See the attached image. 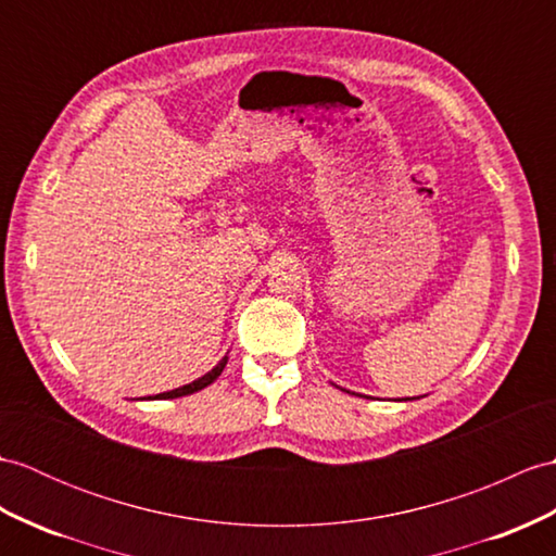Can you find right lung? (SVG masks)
<instances>
[{
    "instance_id": "obj_1",
    "label": "right lung",
    "mask_w": 556,
    "mask_h": 556,
    "mask_svg": "<svg viewBox=\"0 0 556 556\" xmlns=\"http://www.w3.org/2000/svg\"><path fill=\"white\" fill-rule=\"evenodd\" d=\"M225 365H227V357L225 359H219L217 363V367L215 369H211L208 374H205V377H201L199 381H193V383H187V386H182V389H175V391H167V393H161V395H156L159 400H167V397H182V395H189V393H197V391H201V389H205V386H211L219 374H223V369H225Z\"/></svg>"
}]
</instances>
